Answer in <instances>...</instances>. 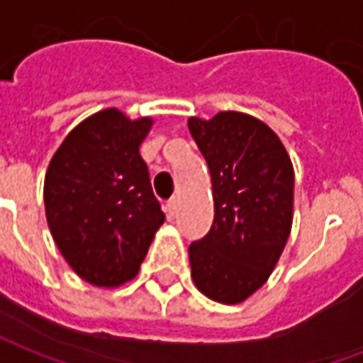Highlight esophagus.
I'll return each instance as SVG.
<instances>
[{
    "instance_id": "obj_1",
    "label": "esophagus",
    "mask_w": 363,
    "mask_h": 363,
    "mask_svg": "<svg viewBox=\"0 0 363 363\" xmlns=\"http://www.w3.org/2000/svg\"><path fill=\"white\" fill-rule=\"evenodd\" d=\"M177 212H179V202L173 198V200H169V202L165 204L167 218H169V220H173L174 216H177Z\"/></svg>"
}]
</instances>
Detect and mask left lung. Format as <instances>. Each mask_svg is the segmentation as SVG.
Wrapping results in <instances>:
<instances>
[{
  "mask_svg": "<svg viewBox=\"0 0 363 363\" xmlns=\"http://www.w3.org/2000/svg\"><path fill=\"white\" fill-rule=\"evenodd\" d=\"M212 174L213 223L189 247L196 288L220 303H241L268 280L294 220V165L280 138L243 112L189 118Z\"/></svg>",
  "mask_w": 363,
  "mask_h": 363,
  "instance_id": "8db88e82",
  "label": "left lung"
}]
</instances>
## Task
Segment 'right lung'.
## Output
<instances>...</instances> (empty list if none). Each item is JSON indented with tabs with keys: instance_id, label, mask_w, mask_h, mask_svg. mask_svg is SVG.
<instances>
[{
	"instance_id": "obj_1",
	"label": "right lung",
	"mask_w": 363,
	"mask_h": 363,
	"mask_svg": "<svg viewBox=\"0 0 363 363\" xmlns=\"http://www.w3.org/2000/svg\"><path fill=\"white\" fill-rule=\"evenodd\" d=\"M153 120L104 108L66 135L44 179V208L60 252L99 288L132 280L165 221L140 145Z\"/></svg>"
}]
</instances>
